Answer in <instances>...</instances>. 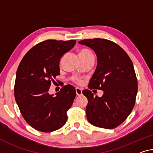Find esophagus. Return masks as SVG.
Returning <instances> with one entry per match:
<instances>
[{
    "label": "esophagus",
    "instance_id": "34e87169",
    "mask_svg": "<svg viewBox=\"0 0 153 153\" xmlns=\"http://www.w3.org/2000/svg\"><path fill=\"white\" fill-rule=\"evenodd\" d=\"M76 94L77 96H80L82 94V90L79 88H76Z\"/></svg>",
    "mask_w": 153,
    "mask_h": 153
}]
</instances>
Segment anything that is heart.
Segmentation results:
<instances>
[{"label": "heart", "mask_w": 153, "mask_h": 153, "mask_svg": "<svg viewBox=\"0 0 153 153\" xmlns=\"http://www.w3.org/2000/svg\"><path fill=\"white\" fill-rule=\"evenodd\" d=\"M79 56H80V59H84V58H88L91 56L94 57V55L93 54V52H92L90 50L82 49L80 51H79ZM73 79H74V82H76L77 84L82 83V80L79 78V77H74Z\"/></svg>", "instance_id": "obj_1"}]
</instances>
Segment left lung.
<instances>
[{"label":"left lung","instance_id":"left-lung-1","mask_svg":"<svg viewBox=\"0 0 153 153\" xmlns=\"http://www.w3.org/2000/svg\"><path fill=\"white\" fill-rule=\"evenodd\" d=\"M79 43L91 48L97 57L88 88L103 91L101 97L90 90L82 91L88 99L87 119L96 127L114 129L127 119L135 105L137 80L133 62L122 48L110 40L96 38Z\"/></svg>","mask_w":153,"mask_h":153}]
</instances>
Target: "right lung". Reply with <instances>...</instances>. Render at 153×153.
<instances>
[{"label": "right lung", "instance_id": "add662e5", "mask_svg": "<svg viewBox=\"0 0 153 153\" xmlns=\"http://www.w3.org/2000/svg\"><path fill=\"white\" fill-rule=\"evenodd\" d=\"M76 43V40L53 39L39 43L19 65L14 95L24 120L36 130L52 132L66 123L67 111L76 97V89L68 84L55 96L48 91L54 78L60 75V58Z\"/></svg>", "mask_w": 153, "mask_h": 153}]
</instances>
